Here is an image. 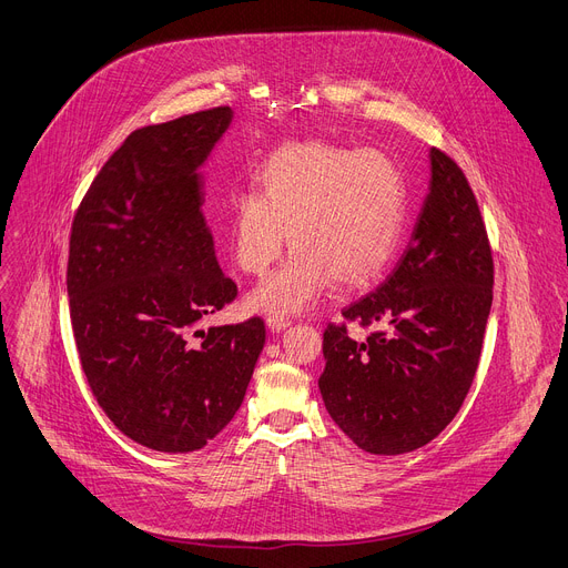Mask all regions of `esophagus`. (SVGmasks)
Segmentation results:
<instances>
[{
    "label": "esophagus",
    "instance_id": "esophagus-1",
    "mask_svg": "<svg viewBox=\"0 0 568 568\" xmlns=\"http://www.w3.org/2000/svg\"><path fill=\"white\" fill-rule=\"evenodd\" d=\"M267 328L272 331V333H281V331H285L287 326H290V320H285V317H278V315H267Z\"/></svg>",
    "mask_w": 568,
    "mask_h": 568
}]
</instances>
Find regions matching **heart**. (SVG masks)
I'll return each instance as SVG.
<instances>
[{"label": "heart", "mask_w": 568, "mask_h": 568, "mask_svg": "<svg viewBox=\"0 0 568 568\" xmlns=\"http://www.w3.org/2000/svg\"><path fill=\"white\" fill-rule=\"evenodd\" d=\"M255 192L231 199L235 265L265 276L285 248L292 257L251 294L257 311L301 313L324 290L372 283L403 237L407 181L387 153L326 140L287 142L253 176Z\"/></svg>", "instance_id": "1"}]
</instances>
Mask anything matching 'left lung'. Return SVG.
I'll return each mask as SVG.
<instances>
[{"mask_svg":"<svg viewBox=\"0 0 568 568\" xmlns=\"http://www.w3.org/2000/svg\"><path fill=\"white\" fill-rule=\"evenodd\" d=\"M494 261L476 194L439 149L409 244L376 292L342 311L376 326L324 331L322 398L333 422L367 453L400 455L433 442L474 383L491 311Z\"/></svg>","mask_w":568,"mask_h":568,"instance_id":"obj_1","label":"left lung"}]
</instances>
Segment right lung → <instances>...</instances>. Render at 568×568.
<instances>
[{
	"instance_id": "1",
	"label": "right lung",
	"mask_w": 568,
	"mask_h": 568,
	"mask_svg": "<svg viewBox=\"0 0 568 568\" xmlns=\"http://www.w3.org/2000/svg\"><path fill=\"white\" fill-rule=\"evenodd\" d=\"M233 122L229 106L133 131L72 222L70 317L81 369L133 442L203 448L240 409L265 322L201 328L237 296L201 213L199 168Z\"/></svg>"
}]
</instances>
